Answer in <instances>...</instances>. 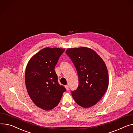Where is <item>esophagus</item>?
Listing matches in <instances>:
<instances>
[{
	"label": "esophagus",
	"mask_w": 133,
	"mask_h": 133,
	"mask_svg": "<svg viewBox=\"0 0 133 133\" xmlns=\"http://www.w3.org/2000/svg\"><path fill=\"white\" fill-rule=\"evenodd\" d=\"M65 88H66V89L67 90H69V86H68V85H65Z\"/></svg>",
	"instance_id": "obj_1"
}]
</instances>
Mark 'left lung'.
<instances>
[{
	"mask_svg": "<svg viewBox=\"0 0 133 133\" xmlns=\"http://www.w3.org/2000/svg\"><path fill=\"white\" fill-rule=\"evenodd\" d=\"M66 54L73 62L79 78L78 88L71 91L75 101L85 108L96 104L109 84L108 72L103 60L94 50L87 47L69 48Z\"/></svg>",
	"mask_w": 133,
	"mask_h": 133,
	"instance_id": "1",
	"label": "left lung"
}]
</instances>
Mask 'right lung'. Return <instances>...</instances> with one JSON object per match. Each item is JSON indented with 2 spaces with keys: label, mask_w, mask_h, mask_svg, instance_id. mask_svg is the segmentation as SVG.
<instances>
[{
  "label": "right lung",
  "mask_w": 133,
  "mask_h": 133,
  "mask_svg": "<svg viewBox=\"0 0 133 133\" xmlns=\"http://www.w3.org/2000/svg\"><path fill=\"white\" fill-rule=\"evenodd\" d=\"M65 49L44 48L30 59L27 64L25 82L28 94L39 108L50 110L56 107L66 91L58 82L54 70Z\"/></svg>",
  "instance_id": "right-lung-1"
}]
</instances>
